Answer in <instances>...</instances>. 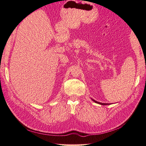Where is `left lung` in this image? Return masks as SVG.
<instances>
[{
    "label": "left lung",
    "instance_id": "obj_1",
    "mask_svg": "<svg viewBox=\"0 0 146 146\" xmlns=\"http://www.w3.org/2000/svg\"><path fill=\"white\" fill-rule=\"evenodd\" d=\"M93 101L94 102H95V103H97V104H100V105H109V104H104V103H100V102H97V101H95V100H93Z\"/></svg>",
    "mask_w": 146,
    "mask_h": 146
}]
</instances>
